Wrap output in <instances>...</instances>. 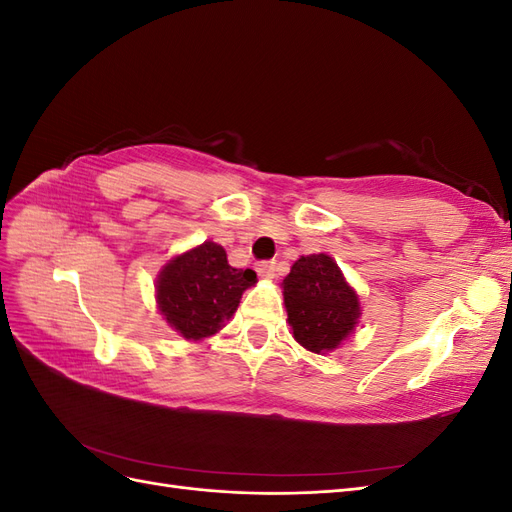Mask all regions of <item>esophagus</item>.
Wrapping results in <instances>:
<instances>
[{
    "label": "esophagus",
    "instance_id": "1",
    "mask_svg": "<svg viewBox=\"0 0 512 512\" xmlns=\"http://www.w3.org/2000/svg\"><path fill=\"white\" fill-rule=\"evenodd\" d=\"M256 271H258V275L262 277V280H273V277H275V262H269V260L258 262Z\"/></svg>",
    "mask_w": 512,
    "mask_h": 512
}]
</instances>
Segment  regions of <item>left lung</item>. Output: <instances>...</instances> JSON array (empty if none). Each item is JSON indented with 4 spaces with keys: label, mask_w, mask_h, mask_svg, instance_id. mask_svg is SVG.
<instances>
[{
    "label": "left lung",
    "mask_w": 512,
    "mask_h": 512,
    "mask_svg": "<svg viewBox=\"0 0 512 512\" xmlns=\"http://www.w3.org/2000/svg\"><path fill=\"white\" fill-rule=\"evenodd\" d=\"M294 342L314 354L342 346L361 320V299L329 254L294 260L282 282Z\"/></svg>",
    "instance_id": "1"
}]
</instances>
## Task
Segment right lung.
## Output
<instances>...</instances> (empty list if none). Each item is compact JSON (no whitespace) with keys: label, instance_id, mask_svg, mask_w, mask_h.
<instances>
[{"label":"right lung","instance_id":"obj_1","mask_svg":"<svg viewBox=\"0 0 512 512\" xmlns=\"http://www.w3.org/2000/svg\"><path fill=\"white\" fill-rule=\"evenodd\" d=\"M252 269L228 265L224 247L205 241L175 254L156 277L158 312L188 342L211 337L235 316L241 294L256 286Z\"/></svg>","mask_w":512,"mask_h":512}]
</instances>
